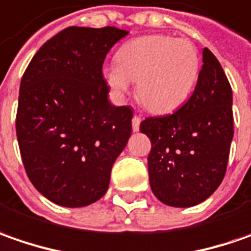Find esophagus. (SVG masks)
<instances>
[{
	"label": "esophagus",
	"instance_id": "obj_1",
	"mask_svg": "<svg viewBox=\"0 0 251 251\" xmlns=\"http://www.w3.org/2000/svg\"><path fill=\"white\" fill-rule=\"evenodd\" d=\"M140 122H142V118L134 115L133 119H132V127H133L134 132H137V130L140 129Z\"/></svg>",
	"mask_w": 251,
	"mask_h": 251
}]
</instances>
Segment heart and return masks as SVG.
Here are the masks:
<instances>
[{
	"mask_svg": "<svg viewBox=\"0 0 251 251\" xmlns=\"http://www.w3.org/2000/svg\"><path fill=\"white\" fill-rule=\"evenodd\" d=\"M117 64L104 69V79L119 99L137 83L143 107L165 114L180 107L195 89L200 59L189 40L149 34L126 41L117 52Z\"/></svg>",
	"mask_w": 251,
	"mask_h": 251,
	"instance_id": "b5f03b06",
	"label": "heart"
}]
</instances>
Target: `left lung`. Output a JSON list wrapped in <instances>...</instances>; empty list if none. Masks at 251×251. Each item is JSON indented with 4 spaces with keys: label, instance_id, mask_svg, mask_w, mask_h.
Listing matches in <instances>:
<instances>
[{
    "label": "left lung",
    "instance_id": "obj_1",
    "mask_svg": "<svg viewBox=\"0 0 251 251\" xmlns=\"http://www.w3.org/2000/svg\"><path fill=\"white\" fill-rule=\"evenodd\" d=\"M140 132L151 140L149 179L160 201L193 207L217 190L228 165L233 112L228 77L208 48L190 99L171 115L146 118Z\"/></svg>",
    "mask_w": 251,
    "mask_h": 251
}]
</instances>
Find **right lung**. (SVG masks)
<instances>
[{
  "label": "right lung",
  "instance_id": "1",
  "mask_svg": "<svg viewBox=\"0 0 251 251\" xmlns=\"http://www.w3.org/2000/svg\"><path fill=\"white\" fill-rule=\"evenodd\" d=\"M127 34L71 26L44 43L21 80L16 136L26 174L50 201L84 207L108 190L132 133L130 107L109 104L102 64Z\"/></svg>",
  "mask_w": 251,
  "mask_h": 251
}]
</instances>
